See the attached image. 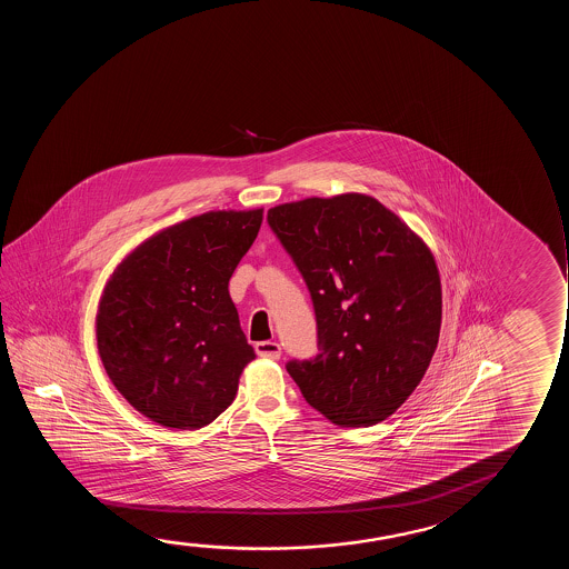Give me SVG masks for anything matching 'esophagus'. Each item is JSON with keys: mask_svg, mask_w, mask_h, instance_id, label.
<instances>
[{"mask_svg": "<svg viewBox=\"0 0 569 569\" xmlns=\"http://www.w3.org/2000/svg\"><path fill=\"white\" fill-rule=\"evenodd\" d=\"M254 350H257L260 358L280 359L281 356L280 343L276 342H258L257 346H254Z\"/></svg>", "mask_w": 569, "mask_h": 569, "instance_id": "1", "label": "esophagus"}]
</instances>
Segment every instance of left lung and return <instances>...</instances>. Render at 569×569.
Returning a JSON list of instances; mask_svg holds the SVG:
<instances>
[{"mask_svg":"<svg viewBox=\"0 0 569 569\" xmlns=\"http://www.w3.org/2000/svg\"><path fill=\"white\" fill-rule=\"evenodd\" d=\"M268 223L311 291L319 356L289 361L305 400L340 428H369L405 405L441 328V278L420 234L373 196L305 198Z\"/></svg>","mask_w":569,"mask_h":569,"instance_id":"1","label":"left lung"}]
</instances>
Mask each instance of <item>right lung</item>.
<instances>
[{"label": "right lung", "instance_id": "obj_1", "mask_svg": "<svg viewBox=\"0 0 569 569\" xmlns=\"http://www.w3.org/2000/svg\"><path fill=\"white\" fill-rule=\"evenodd\" d=\"M264 210H218L141 241L110 273L97 309L104 371L163 428L200 429L233 405L254 356L229 280Z\"/></svg>", "mask_w": 569, "mask_h": 569}]
</instances>
